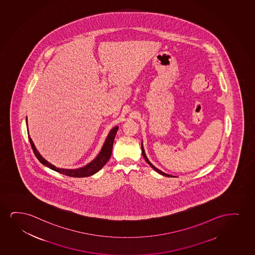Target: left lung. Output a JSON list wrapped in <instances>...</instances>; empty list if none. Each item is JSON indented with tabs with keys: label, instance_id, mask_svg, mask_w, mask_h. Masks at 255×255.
<instances>
[{
	"label": "left lung",
	"instance_id": "1",
	"mask_svg": "<svg viewBox=\"0 0 255 255\" xmlns=\"http://www.w3.org/2000/svg\"><path fill=\"white\" fill-rule=\"evenodd\" d=\"M141 148H142V156L144 157V159H145V161L146 162H147V163H148V164H149V165L150 166V167H151V168H152L153 169H155L156 172L159 173V174H161V175H164V176H168V177H169V176L171 177V176H172V175H168V174H166V173L162 172V171H161L160 169H156L155 166L153 165L152 163L149 162V159L147 158V156H146L145 155V152H144V149H143V147H142V145H141Z\"/></svg>",
	"mask_w": 255,
	"mask_h": 255
}]
</instances>
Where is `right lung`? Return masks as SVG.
<instances>
[{
	"label": "right lung",
	"instance_id": "1",
	"mask_svg": "<svg viewBox=\"0 0 255 255\" xmlns=\"http://www.w3.org/2000/svg\"><path fill=\"white\" fill-rule=\"evenodd\" d=\"M118 129H119V126H116V127H114L110 131L109 135L107 136L106 142L104 143L102 149H101V151H100V154L98 155L96 158L93 160V162H90L89 164H87V165L83 167V168L77 169H65L56 168L55 166H53V164H51L50 162L46 161L40 155V153L37 151L36 148H35V146L33 144L32 139L30 138V137L29 142L31 147L33 149L34 155L36 156L37 159L44 165H46V167H48L51 169L55 170L57 172L63 174V175H68V176H71V177H86V176H90V175H93V174L98 172L99 170L102 169L106 162H108V160H109L111 155H112V152H113V142H114V138H115V136H116Z\"/></svg>",
	"mask_w": 255,
	"mask_h": 255
}]
</instances>
